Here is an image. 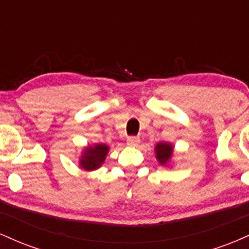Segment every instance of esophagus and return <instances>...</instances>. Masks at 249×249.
<instances>
[{
	"instance_id": "1",
	"label": "esophagus",
	"mask_w": 249,
	"mask_h": 249,
	"mask_svg": "<svg viewBox=\"0 0 249 249\" xmlns=\"http://www.w3.org/2000/svg\"><path fill=\"white\" fill-rule=\"evenodd\" d=\"M139 142H141V139L138 138V137H130V138H127V145L128 146H138Z\"/></svg>"
}]
</instances>
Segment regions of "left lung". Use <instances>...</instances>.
Listing matches in <instances>:
<instances>
[{
	"mask_svg": "<svg viewBox=\"0 0 249 249\" xmlns=\"http://www.w3.org/2000/svg\"><path fill=\"white\" fill-rule=\"evenodd\" d=\"M174 147L171 142H159L158 144L154 146V153H156V159L158 160L161 166L170 167L172 166L171 159L173 157Z\"/></svg>",
	"mask_w": 249,
	"mask_h": 249,
	"instance_id": "1",
	"label": "left lung"
}]
</instances>
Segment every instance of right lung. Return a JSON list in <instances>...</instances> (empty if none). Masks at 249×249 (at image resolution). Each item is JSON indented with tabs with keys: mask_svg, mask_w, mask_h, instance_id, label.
Returning a JSON list of instances; mask_svg holds the SVG:
<instances>
[{
	"mask_svg": "<svg viewBox=\"0 0 249 249\" xmlns=\"http://www.w3.org/2000/svg\"><path fill=\"white\" fill-rule=\"evenodd\" d=\"M108 146L107 144H93L88 145L83 148L79 156V166L85 171H95L104 164L108 153Z\"/></svg>",
	"mask_w": 249,
	"mask_h": 249,
	"instance_id": "obj_1",
	"label": "right lung"
}]
</instances>
